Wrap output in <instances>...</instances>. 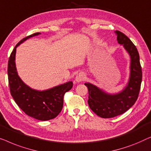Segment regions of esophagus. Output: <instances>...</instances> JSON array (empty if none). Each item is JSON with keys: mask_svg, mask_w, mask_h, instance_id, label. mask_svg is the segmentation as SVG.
I'll list each match as a JSON object with an SVG mask.
<instances>
[{"mask_svg": "<svg viewBox=\"0 0 151 151\" xmlns=\"http://www.w3.org/2000/svg\"><path fill=\"white\" fill-rule=\"evenodd\" d=\"M85 78H86V75H85L83 73H80L76 75L75 81L77 83H79V82L83 81L85 79Z\"/></svg>", "mask_w": 151, "mask_h": 151, "instance_id": "obj_1", "label": "esophagus"}]
</instances>
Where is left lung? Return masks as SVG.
Returning <instances> with one entry per match:
<instances>
[{
  "label": "left lung",
  "instance_id": "obj_1",
  "mask_svg": "<svg viewBox=\"0 0 151 151\" xmlns=\"http://www.w3.org/2000/svg\"><path fill=\"white\" fill-rule=\"evenodd\" d=\"M117 40L122 44L131 56V76L128 86L118 94L110 95L90 83H85L88 88V105L95 114L103 118H114L124 114L132 107L139 96L142 78V67L137 49L131 40L116 30Z\"/></svg>",
  "mask_w": 151,
  "mask_h": 151
}]
</instances>
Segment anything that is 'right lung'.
Here are the masks:
<instances>
[{
  "instance_id": "right-lung-1",
  "label": "right lung",
  "mask_w": 151,
  "mask_h": 151,
  "mask_svg": "<svg viewBox=\"0 0 151 151\" xmlns=\"http://www.w3.org/2000/svg\"><path fill=\"white\" fill-rule=\"evenodd\" d=\"M40 34L35 33L20 40L12 52L8 61V80L10 93L17 105L27 115L40 120H48L58 116L63 108L65 92L73 83L68 82L46 91L34 90L25 85L16 71L15 56L17 46L25 40Z\"/></svg>"
}]
</instances>
